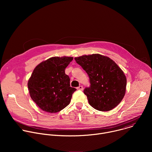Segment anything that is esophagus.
Masks as SVG:
<instances>
[{"instance_id": "esophagus-1", "label": "esophagus", "mask_w": 152, "mask_h": 152, "mask_svg": "<svg viewBox=\"0 0 152 152\" xmlns=\"http://www.w3.org/2000/svg\"><path fill=\"white\" fill-rule=\"evenodd\" d=\"M77 89L78 90H83V86H82V85L79 86L77 88Z\"/></svg>"}]
</instances>
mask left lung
<instances>
[{
  "instance_id": "obj_1",
  "label": "left lung",
  "mask_w": 152,
  "mask_h": 152,
  "mask_svg": "<svg viewBox=\"0 0 152 152\" xmlns=\"http://www.w3.org/2000/svg\"><path fill=\"white\" fill-rule=\"evenodd\" d=\"M88 74L90 86L83 93L90 104L100 111H109L123 99L126 77L117 64L110 58L100 54L83 55L75 58Z\"/></svg>"
}]
</instances>
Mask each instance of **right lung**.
Here are the masks:
<instances>
[{"label":"right lung","mask_w":152,"mask_h":152,"mask_svg":"<svg viewBox=\"0 0 152 152\" xmlns=\"http://www.w3.org/2000/svg\"><path fill=\"white\" fill-rule=\"evenodd\" d=\"M73 57H52L35 68L28 86L31 99L42 111L55 113L68 106L73 93L65 70Z\"/></svg>","instance_id":"1"}]
</instances>
